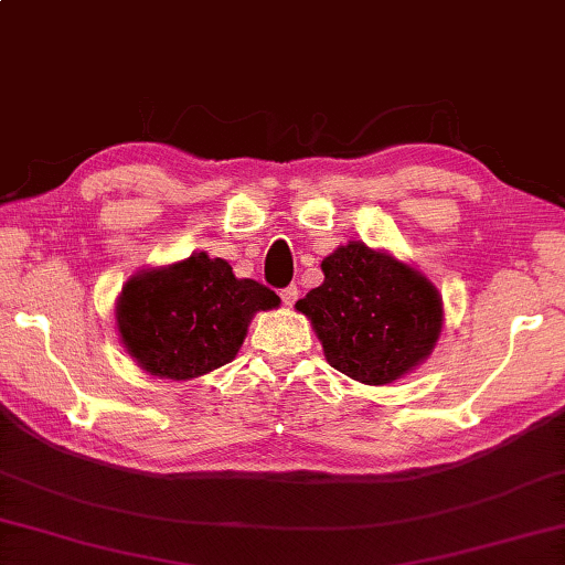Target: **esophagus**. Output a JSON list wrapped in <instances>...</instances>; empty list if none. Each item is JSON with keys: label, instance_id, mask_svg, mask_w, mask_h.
<instances>
[{"label": "esophagus", "instance_id": "34e87169", "mask_svg": "<svg viewBox=\"0 0 565 565\" xmlns=\"http://www.w3.org/2000/svg\"><path fill=\"white\" fill-rule=\"evenodd\" d=\"M297 295H300V290H297V285H287V287H282V290H280V297H282V302H285L287 307L295 305Z\"/></svg>", "mask_w": 565, "mask_h": 565}]
</instances>
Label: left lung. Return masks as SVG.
Returning <instances> with one entry per match:
<instances>
[{"mask_svg":"<svg viewBox=\"0 0 565 565\" xmlns=\"http://www.w3.org/2000/svg\"><path fill=\"white\" fill-rule=\"evenodd\" d=\"M324 282L297 300L324 356L369 386L408 374L443 329V300L428 278L386 253L351 241L322 260Z\"/></svg>","mask_w":565,"mask_h":565,"instance_id":"8db88e82","label":"left lung"}]
</instances>
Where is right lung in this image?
<instances>
[{
	"mask_svg": "<svg viewBox=\"0 0 565 565\" xmlns=\"http://www.w3.org/2000/svg\"><path fill=\"white\" fill-rule=\"evenodd\" d=\"M280 297L255 280H238L231 265L194 253L169 268L147 270L122 287L117 329L147 374L186 381L238 354L250 317Z\"/></svg>",
	"mask_w": 565,
	"mask_h": 565,
	"instance_id": "add662e5",
	"label": "right lung"
}]
</instances>
